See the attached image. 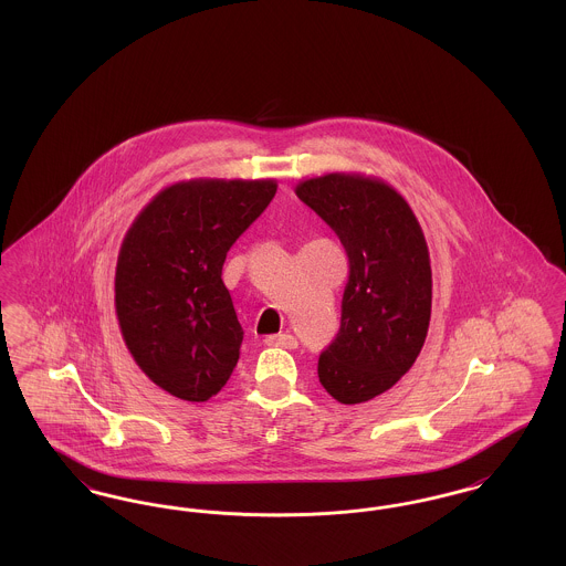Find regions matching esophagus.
<instances>
[{"mask_svg":"<svg viewBox=\"0 0 566 566\" xmlns=\"http://www.w3.org/2000/svg\"><path fill=\"white\" fill-rule=\"evenodd\" d=\"M265 346H271V348H284V350H295L296 339L291 333H280V335L265 337Z\"/></svg>","mask_w":566,"mask_h":566,"instance_id":"34e87169","label":"esophagus"}]
</instances>
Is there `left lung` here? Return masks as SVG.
<instances>
[{
  "label": "left lung",
  "instance_id": "left-lung-1",
  "mask_svg": "<svg viewBox=\"0 0 566 566\" xmlns=\"http://www.w3.org/2000/svg\"><path fill=\"white\" fill-rule=\"evenodd\" d=\"M296 197L337 233L350 261L342 326L318 377L339 403H367L411 369L431 323L432 273L422 227L403 195L376 176L333 171Z\"/></svg>",
  "mask_w": 566,
  "mask_h": 566
}]
</instances>
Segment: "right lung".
Returning a JSON list of instances; mask_svg holds the SVG:
<instances>
[{"mask_svg": "<svg viewBox=\"0 0 566 566\" xmlns=\"http://www.w3.org/2000/svg\"><path fill=\"white\" fill-rule=\"evenodd\" d=\"M277 182L192 178L135 216L116 261L114 307L137 367L176 399L203 403L233 374L243 328L222 282L229 248Z\"/></svg>", "mask_w": 566, "mask_h": 566, "instance_id": "obj_1", "label": "right lung"}]
</instances>
